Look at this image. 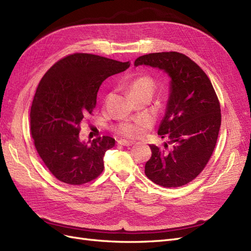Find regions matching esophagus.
Segmentation results:
<instances>
[{
  "label": "esophagus",
  "mask_w": 251,
  "mask_h": 251,
  "mask_svg": "<svg viewBox=\"0 0 251 251\" xmlns=\"http://www.w3.org/2000/svg\"><path fill=\"white\" fill-rule=\"evenodd\" d=\"M118 143L121 144V146H125V147H131V146H133L135 142L128 141V140H126V139H121V140H118Z\"/></svg>",
  "instance_id": "34e87169"
}]
</instances>
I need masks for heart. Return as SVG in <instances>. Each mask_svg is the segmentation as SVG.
Masks as SVG:
<instances>
[{
  "mask_svg": "<svg viewBox=\"0 0 251 251\" xmlns=\"http://www.w3.org/2000/svg\"><path fill=\"white\" fill-rule=\"evenodd\" d=\"M155 88V81L149 75H138L137 77L131 80L128 83V92L132 97L138 96L141 94H150L151 95ZM149 124V121L146 118L138 119L135 123H126L121 125L117 132L121 135H125L126 137L136 138L143 133V128Z\"/></svg>",
  "mask_w": 251,
  "mask_h": 251,
  "instance_id": "1",
  "label": "heart"
}]
</instances>
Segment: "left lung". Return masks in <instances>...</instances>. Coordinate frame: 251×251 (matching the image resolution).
I'll use <instances>...</instances> for the list:
<instances>
[{"label": "left lung", "instance_id": "obj_1", "mask_svg": "<svg viewBox=\"0 0 251 251\" xmlns=\"http://www.w3.org/2000/svg\"><path fill=\"white\" fill-rule=\"evenodd\" d=\"M142 65L158 68L171 78L169 100L158 135L168 137L173 146L166 151L150 144L151 157L144 173L163 187L185 185L203 171L215 150L221 126L217 94L207 75L182 53H150L135 60V67Z\"/></svg>", "mask_w": 251, "mask_h": 251}]
</instances>
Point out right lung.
Instances as JSON below:
<instances>
[{"instance_id":"add662e5","label":"right lung","mask_w":251,"mask_h":251,"mask_svg":"<svg viewBox=\"0 0 251 251\" xmlns=\"http://www.w3.org/2000/svg\"><path fill=\"white\" fill-rule=\"evenodd\" d=\"M130 63L75 53L53 65L39 83L30 110L34 146L45 165L59 181L80 185L103 171L105 151L115 139L79 138L82 119L92 113L104 79L126 71Z\"/></svg>"}]
</instances>
